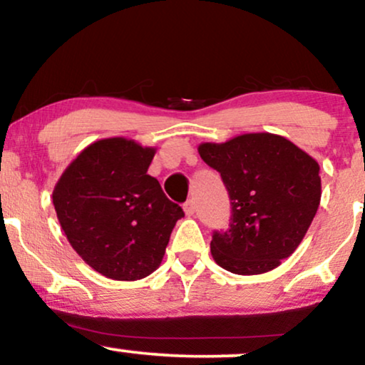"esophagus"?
Listing matches in <instances>:
<instances>
[{"instance_id":"1","label":"esophagus","mask_w":365,"mask_h":365,"mask_svg":"<svg viewBox=\"0 0 365 365\" xmlns=\"http://www.w3.org/2000/svg\"><path fill=\"white\" fill-rule=\"evenodd\" d=\"M183 211H185V215L187 216H194V212H195V202L194 200H187L185 204H183Z\"/></svg>"}]
</instances>
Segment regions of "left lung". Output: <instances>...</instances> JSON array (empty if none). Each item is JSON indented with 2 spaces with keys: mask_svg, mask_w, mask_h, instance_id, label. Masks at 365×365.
<instances>
[{
  "mask_svg": "<svg viewBox=\"0 0 365 365\" xmlns=\"http://www.w3.org/2000/svg\"><path fill=\"white\" fill-rule=\"evenodd\" d=\"M197 149L220 171L232 200L230 228L212 235V259L235 274L278 267L304 240L319 207V163L269 132L202 142Z\"/></svg>",
  "mask_w": 365,
  "mask_h": 365,
  "instance_id": "1",
  "label": "left lung"
}]
</instances>
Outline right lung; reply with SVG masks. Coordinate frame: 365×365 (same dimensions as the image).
Instances as JSON below:
<instances>
[{
    "label": "right lung",
    "instance_id": "1",
    "mask_svg": "<svg viewBox=\"0 0 365 365\" xmlns=\"http://www.w3.org/2000/svg\"><path fill=\"white\" fill-rule=\"evenodd\" d=\"M156 148L125 137L92 142L53 190L61 230L94 271L135 282L158 269L171 230L183 216L148 175Z\"/></svg>",
    "mask_w": 365,
    "mask_h": 365
}]
</instances>
